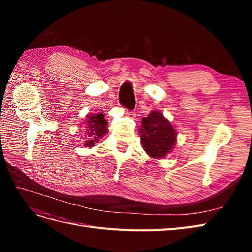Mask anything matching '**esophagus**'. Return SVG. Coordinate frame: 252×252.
Instances as JSON below:
<instances>
[{"instance_id": "esophagus-1", "label": "esophagus", "mask_w": 252, "mask_h": 252, "mask_svg": "<svg viewBox=\"0 0 252 252\" xmlns=\"http://www.w3.org/2000/svg\"><path fill=\"white\" fill-rule=\"evenodd\" d=\"M125 114H126V116H127L128 118H130V119H134L135 116H136L135 112L132 111V110H126V111H125Z\"/></svg>"}]
</instances>
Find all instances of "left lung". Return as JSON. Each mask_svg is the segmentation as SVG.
<instances>
[{
  "label": "left lung",
  "instance_id": "8db88e82",
  "mask_svg": "<svg viewBox=\"0 0 252 252\" xmlns=\"http://www.w3.org/2000/svg\"><path fill=\"white\" fill-rule=\"evenodd\" d=\"M139 131L143 148L151 158L165 157L175 145V130L159 112L151 111L143 118Z\"/></svg>",
  "mask_w": 252,
  "mask_h": 252
}]
</instances>
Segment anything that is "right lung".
<instances>
[{
    "label": "right lung",
    "instance_id": "obj_1",
    "mask_svg": "<svg viewBox=\"0 0 252 252\" xmlns=\"http://www.w3.org/2000/svg\"><path fill=\"white\" fill-rule=\"evenodd\" d=\"M87 136L88 140L85 143L86 147H93L94 146V142L101 139V136L107 133V121L104 119L103 113H96V114H88L87 117Z\"/></svg>",
    "mask_w": 252,
    "mask_h": 252
}]
</instances>
